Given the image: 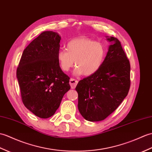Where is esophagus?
I'll return each mask as SVG.
<instances>
[{
  "mask_svg": "<svg viewBox=\"0 0 152 152\" xmlns=\"http://www.w3.org/2000/svg\"><path fill=\"white\" fill-rule=\"evenodd\" d=\"M77 83H78V81L77 80H76L75 79H73V78L70 79L69 83H70V87H71L72 89H75V88L76 87Z\"/></svg>",
  "mask_w": 152,
  "mask_h": 152,
  "instance_id": "34e87169",
  "label": "esophagus"
}]
</instances>
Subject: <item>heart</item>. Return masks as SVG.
Masks as SVG:
<instances>
[{"instance_id": "b5f03b06", "label": "heart", "mask_w": 152, "mask_h": 152, "mask_svg": "<svg viewBox=\"0 0 152 152\" xmlns=\"http://www.w3.org/2000/svg\"><path fill=\"white\" fill-rule=\"evenodd\" d=\"M105 48L100 42L86 37L72 39L66 45V50L58 52V60L61 69L67 72L75 64V74L91 76L96 72L104 62Z\"/></svg>"}]
</instances>
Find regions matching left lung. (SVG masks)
<instances>
[{"label":"left lung","instance_id":"1","mask_svg":"<svg viewBox=\"0 0 152 152\" xmlns=\"http://www.w3.org/2000/svg\"><path fill=\"white\" fill-rule=\"evenodd\" d=\"M106 37L111 45L100 68L80 80L76 87L78 110L91 122L103 121L115 111L130 87V64L121 42L114 37Z\"/></svg>","mask_w":152,"mask_h":152}]
</instances>
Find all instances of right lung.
Here are the masks:
<instances>
[{
    "instance_id": "add662e5",
    "label": "right lung",
    "mask_w": 152,
    "mask_h": 152,
    "mask_svg": "<svg viewBox=\"0 0 152 152\" xmlns=\"http://www.w3.org/2000/svg\"><path fill=\"white\" fill-rule=\"evenodd\" d=\"M60 40L54 31L42 32L24 49L17 70L24 106L41 118L54 115L70 89L58 60Z\"/></svg>"
}]
</instances>
